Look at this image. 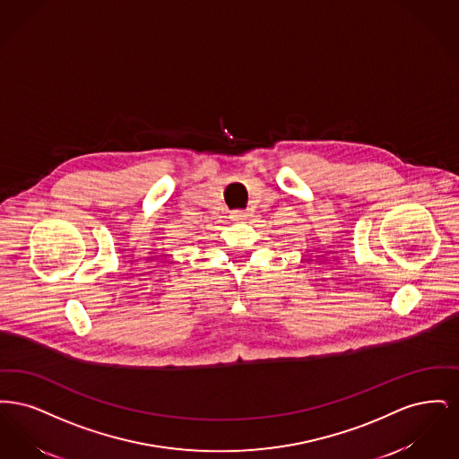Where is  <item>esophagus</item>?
<instances>
[{
    "mask_svg": "<svg viewBox=\"0 0 459 459\" xmlns=\"http://www.w3.org/2000/svg\"><path fill=\"white\" fill-rule=\"evenodd\" d=\"M230 219L234 220V221H242V220L246 219V213L240 212V210H236V212L230 213Z\"/></svg>",
    "mask_w": 459,
    "mask_h": 459,
    "instance_id": "1",
    "label": "esophagus"
}]
</instances>
